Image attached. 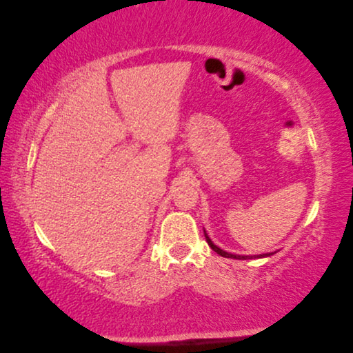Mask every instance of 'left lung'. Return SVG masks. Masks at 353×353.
Wrapping results in <instances>:
<instances>
[{"instance_id": "left-lung-1", "label": "left lung", "mask_w": 353, "mask_h": 353, "mask_svg": "<svg viewBox=\"0 0 353 353\" xmlns=\"http://www.w3.org/2000/svg\"><path fill=\"white\" fill-rule=\"evenodd\" d=\"M205 238H206L208 245H210L212 250H214L216 253H219V255L223 256V258H233V259H252V258H256V256H245V255H233V253H228V252L222 250V248H219L217 245H214V242L210 239V236L206 234V231H205ZM270 255H272V253H263V255H258V256H270Z\"/></svg>"}]
</instances>
